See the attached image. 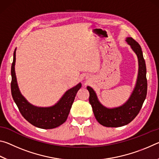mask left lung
<instances>
[{"label":"left lung","mask_w":159,"mask_h":159,"mask_svg":"<svg viewBox=\"0 0 159 159\" xmlns=\"http://www.w3.org/2000/svg\"><path fill=\"white\" fill-rule=\"evenodd\" d=\"M126 41L136 53L138 58L139 71L135 88L128 100L121 107L108 109L102 105L92 88L88 86L90 93L89 102L98 121L106 127H120L130 123L139 114L147 93V80L146 64L140 45L131 37L126 39Z\"/></svg>","instance_id":"8db88e82"}]
</instances>
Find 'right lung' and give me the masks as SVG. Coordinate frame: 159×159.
<instances>
[{"instance_id":"add662e5","label":"right lung","mask_w":159,"mask_h":159,"mask_svg":"<svg viewBox=\"0 0 159 159\" xmlns=\"http://www.w3.org/2000/svg\"><path fill=\"white\" fill-rule=\"evenodd\" d=\"M15 53L16 50L11 66V93L21 114L31 124L39 128L52 129L63 124L67 119L76 93L81 88V83L66 91L55 105L50 107L33 106L26 100L19 90L15 71Z\"/></svg>"}]
</instances>
